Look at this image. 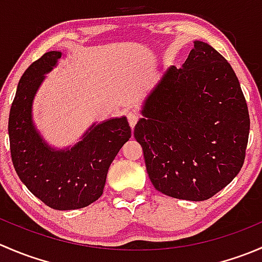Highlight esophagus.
I'll return each mask as SVG.
<instances>
[{"mask_svg":"<svg viewBox=\"0 0 262 262\" xmlns=\"http://www.w3.org/2000/svg\"><path fill=\"white\" fill-rule=\"evenodd\" d=\"M126 118H128V121H129V125L132 126V128H134V126H136V124H137V121H138V119H139V116L136 114V113H128V114H126Z\"/></svg>","mask_w":262,"mask_h":262,"instance_id":"1","label":"esophagus"}]
</instances>
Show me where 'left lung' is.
Listing matches in <instances>:
<instances>
[{
	"mask_svg": "<svg viewBox=\"0 0 262 262\" xmlns=\"http://www.w3.org/2000/svg\"><path fill=\"white\" fill-rule=\"evenodd\" d=\"M134 128L156 190L203 202L241 171L250 115L238 78L226 58L194 41L181 68L168 67Z\"/></svg>",
	"mask_w": 262,
	"mask_h": 262,
	"instance_id": "1",
	"label": "left lung"
}]
</instances>
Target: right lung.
<instances>
[{"mask_svg": "<svg viewBox=\"0 0 262 262\" xmlns=\"http://www.w3.org/2000/svg\"><path fill=\"white\" fill-rule=\"evenodd\" d=\"M62 53L52 52L31 63L18 81L9 118L10 150L20 180L29 191L55 210L80 209L104 191L115 156L132 137L125 116L92 124L77 144L55 149L43 141L31 118L39 86Z\"/></svg>", "mask_w": 262, "mask_h": 262, "instance_id": "add662e5", "label": "right lung"}]
</instances>
